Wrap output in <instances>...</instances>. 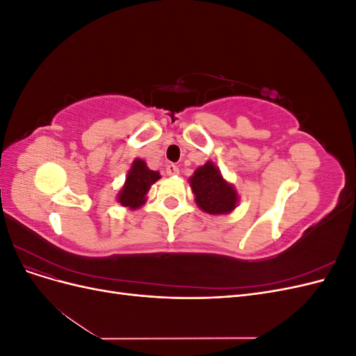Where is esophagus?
<instances>
[{
    "label": "esophagus",
    "mask_w": 356,
    "mask_h": 356,
    "mask_svg": "<svg viewBox=\"0 0 356 356\" xmlns=\"http://www.w3.org/2000/svg\"><path fill=\"white\" fill-rule=\"evenodd\" d=\"M166 174L170 177V175H178L179 174V168L177 166V165H174V163H169L168 166H166Z\"/></svg>",
    "instance_id": "obj_1"
}]
</instances>
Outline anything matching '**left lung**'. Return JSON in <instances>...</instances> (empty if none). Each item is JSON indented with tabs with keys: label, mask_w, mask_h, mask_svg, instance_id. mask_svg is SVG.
Here are the masks:
<instances>
[{
	"label": "left lung",
	"mask_w": 356,
	"mask_h": 356,
	"mask_svg": "<svg viewBox=\"0 0 356 356\" xmlns=\"http://www.w3.org/2000/svg\"><path fill=\"white\" fill-rule=\"evenodd\" d=\"M197 207L211 215L233 212L239 204V193L225 179L213 161L199 166L188 178Z\"/></svg>",
	"instance_id": "8db88e82"
}]
</instances>
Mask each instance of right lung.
I'll return each mask as SVG.
<instances>
[{
  "instance_id": "1",
  "label": "right lung",
  "mask_w": 356,
  "mask_h": 356,
  "mask_svg": "<svg viewBox=\"0 0 356 356\" xmlns=\"http://www.w3.org/2000/svg\"><path fill=\"white\" fill-rule=\"evenodd\" d=\"M160 179L157 170H152L143 159H135L127 170L126 181L117 195V203L126 209H139L147 202L149 188Z\"/></svg>"
}]
</instances>
